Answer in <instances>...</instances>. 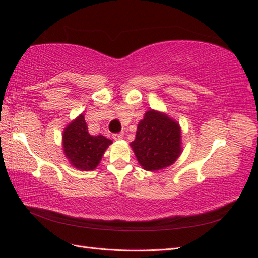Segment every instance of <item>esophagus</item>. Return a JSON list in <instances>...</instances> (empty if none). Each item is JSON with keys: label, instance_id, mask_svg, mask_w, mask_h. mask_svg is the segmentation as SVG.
<instances>
[{"label": "esophagus", "instance_id": "obj_1", "mask_svg": "<svg viewBox=\"0 0 258 258\" xmlns=\"http://www.w3.org/2000/svg\"><path fill=\"white\" fill-rule=\"evenodd\" d=\"M124 138V134L123 133H115V134H113V139L114 140H122Z\"/></svg>", "mask_w": 258, "mask_h": 258}]
</instances>
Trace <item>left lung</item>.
Returning a JSON list of instances; mask_svg holds the SVG:
<instances>
[{
	"mask_svg": "<svg viewBox=\"0 0 258 258\" xmlns=\"http://www.w3.org/2000/svg\"><path fill=\"white\" fill-rule=\"evenodd\" d=\"M180 127L165 113L147 111L138 125L131 147L140 165L156 172L172 165L182 153Z\"/></svg>",
	"mask_w": 258,
	"mask_h": 258,
	"instance_id": "8db88e82",
	"label": "left lung"
}]
</instances>
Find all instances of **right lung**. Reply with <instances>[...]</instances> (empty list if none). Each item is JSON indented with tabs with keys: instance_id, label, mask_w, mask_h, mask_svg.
Returning a JSON list of instances; mask_svg holds the SVG:
<instances>
[{
	"instance_id": "obj_1",
	"label": "right lung",
	"mask_w": 258,
	"mask_h": 258,
	"mask_svg": "<svg viewBox=\"0 0 258 258\" xmlns=\"http://www.w3.org/2000/svg\"><path fill=\"white\" fill-rule=\"evenodd\" d=\"M112 141L103 135L92 136L84 115L72 120L63 132V150L71 165L81 171H92L100 164Z\"/></svg>"
}]
</instances>
